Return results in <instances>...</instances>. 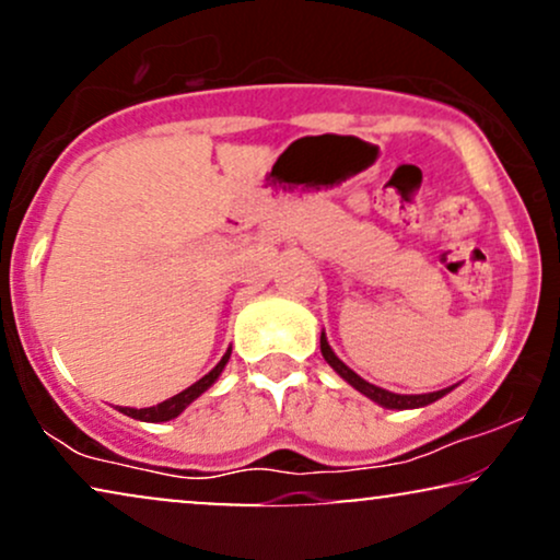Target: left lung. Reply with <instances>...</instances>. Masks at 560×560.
<instances>
[{
  "instance_id": "8db88e82",
  "label": "left lung",
  "mask_w": 560,
  "mask_h": 560,
  "mask_svg": "<svg viewBox=\"0 0 560 560\" xmlns=\"http://www.w3.org/2000/svg\"><path fill=\"white\" fill-rule=\"evenodd\" d=\"M319 342H322L324 361L332 365L337 374H340L345 382L353 386V389H358V392H361V395H365L369 399H374L376 405L386 407V410H416V407H425V405L436 402V399H441V397L448 395V392L454 389V386H446V389L428 392V395H395V392L382 389V386H376V384H369V382H365V378L358 376L353 369H348V365H345L340 358L335 355V350L329 348L327 335H324V332H322V340Z\"/></svg>"
}]
</instances>
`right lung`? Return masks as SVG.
Masks as SVG:
<instances>
[{"label":"right lung","mask_w":560,"mask_h":560,"mask_svg":"<svg viewBox=\"0 0 560 560\" xmlns=\"http://www.w3.org/2000/svg\"><path fill=\"white\" fill-rule=\"evenodd\" d=\"M228 358H231V348L225 350V355L220 358V363L210 371V374H205L202 378H199V382H195L191 386H186L184 392H178V395H174L171 399H165V402L153 405V407H140V410H137V407H119V412H124V416H129V418H135V420H142V423H165V420L178 418L186 410V407L195 402L199 395H205V392L218 382V376L223 374Z\"/></svg>","instance_id":"right-lung-1"}]
</instances>
